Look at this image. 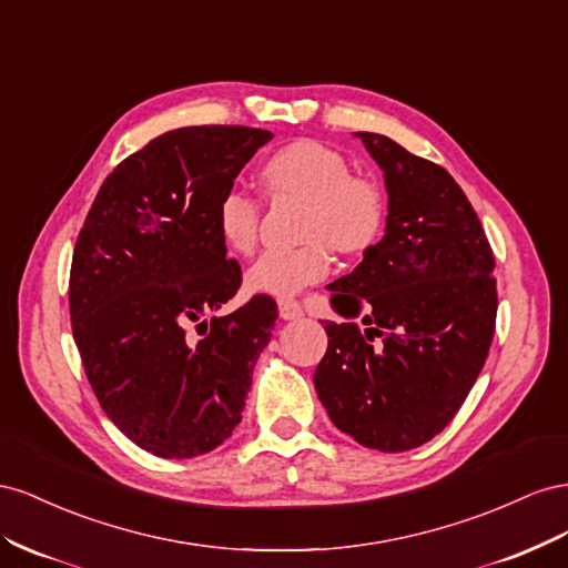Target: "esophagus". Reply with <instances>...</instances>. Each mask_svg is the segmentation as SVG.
I'll return each mask as SVG.
<instances>
[{
	"label": "esophagus",
	"instance_id": "1",
	"mask_svg": "<svg viewBox=\"0 0 568 568\" xmlns=\"http://www.w3.org/2000/svg\"><path fill=\"white\" fill-rule=\"evenodd\" d=\"M278 314H281L283 321H295V318H300L304 312H302V306H300L297 300H281V302H278Z\"/></svg>",
	"mask_w": 568,
	"mask_h": 568
}]
</instances>
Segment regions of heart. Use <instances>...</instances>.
<instances>
[{"mask_svg": "<svg viewBox=\"0 0 568 568\" xmlns=\"http://www.w3.org/2000/svg\"><path fill=\"white\" fill-rule=\"evenodd\" d=\"M262 181L271 197H293L306 204L302 237L295 250L264 252L245 273L252 295L287 300L306 285L326 278L331 247L343 254L368 250L383 229V200L366 178L352 175L347 159L314 140L287 144L266 159ZM219 237L237 254H250L258 233V204L250 194L229 190L214 209Z\"/></svg>", "mask_w": 568, "mask_h": 568, "instance_id": "b5f03b06", "label": "heart"}]
</instances>
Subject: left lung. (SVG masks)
<instances>
[{
	"instance_id": "obj_1",
	"label": "left lung",
	"mask_w": 568,
	"mask_h": 568,
	"mask_svg": "<svg viewBox=\"0 0 568 568\" xmlns=\"http://www.w3.org/2000/svg\"><path fill=\"white\" fill-rule=\"evenodd\" d=\"M383 169L385 235L337 278L328 349L314 385L333 424L356 443L407 452L433 440L490 352L495 256L464 190L443 166L378 133H354Z\"/></svg>"
}]
</instances>
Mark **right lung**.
I'll return each mask as SVG.
<instances>
[{
  "instance_id": "obj_1",
  "label": "right lung",
  "mask_w": 568,
  "mask_h": 568,
  "mask_svg": "<svg viewBox=\"0 0 568 568\" xmlns=\"http://www.w3.org/2000/svg\"><path fill=\"white\" fill-rule=\"evenodd\" d=\"M268 131L190 125L113 169L73 250V339L106 416L164 459L200 457L240 424L278 310L252 297L214 316L242 283L214 209Z\"/></svg>"
}]
</instances>
